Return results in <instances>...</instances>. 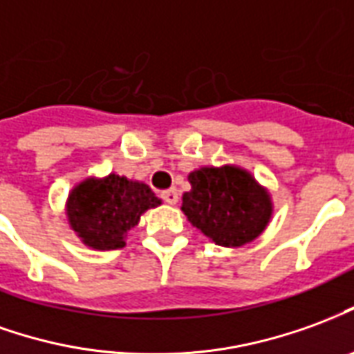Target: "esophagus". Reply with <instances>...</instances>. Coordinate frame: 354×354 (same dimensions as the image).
I'll list each match as a JSON object with an SVG mask.
<instances>
[{"label": "esophagus", "mask_w": 354, "mask_h": 354, "mask_svg": "<svg viewBox=\"0 0 354 354\" xmlns=\"http://www.w3.org/2000/svg\"><path fill=\"white\" fill-rule=\"evenodd\" d=\"M160 197H162V201L169 203V205H176L178 189H167V192H162V194H160Z\"/></svg>", "instance_id": "1"}]
</instances>
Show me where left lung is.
Returning <instances> with one entry per match:
<instances>
[{"label": "left lung", "mask_w": 354, "mask_h": 354, "mask_svg": "<svg viewBox=\"0 0 354 354\" xmlns=\"http://www.w3.org/2000/svg\"><path fill=\"white\" fill-rule=\"evenodd\" d=\"M192 189L182 197V211L192 226L216 245L251 243L268 226L270 194L247 170L232 165L189 172Z\"/></svg>", "instance_id": "8db88e82"}]
</instances>
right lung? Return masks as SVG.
<instances>
[{
	"instance_id": "add662e5",
	"label": "right lung",
	"mask_w": 354,
	"mask_h": 354,
	"mask_svg": "<svg viewBox=\"0 0 354 354\" xmlns=\"http://www.w3.org/2000/svg\"><path fill=\"white\" fill-rule=\"evenodd\" d=\"M151 187L118 174L86 178L66 199V218L84 245L111 251L126 245L128 232L147 209L159 207Z\"/></svg>"
}]
</instances>
